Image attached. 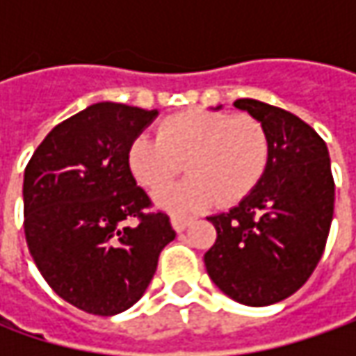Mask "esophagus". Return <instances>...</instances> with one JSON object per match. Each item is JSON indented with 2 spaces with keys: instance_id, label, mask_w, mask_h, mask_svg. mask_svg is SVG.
<instances>
[{
  "instance_id": "1",
  "label": "esophagus",
  "mask_w": 356,
  "mask_h": 356,
  "mask_svg": "<svg viewBox=\"0 0 356 356\" xmlns=\"http://www.w3.org/2000/svg\"><path fill=\"white\" fill-rule=\"evenodd\" d=\"M194 222V218L192 216H186V213H170V224L172 227L176 229V232H184L186 227L190 226Z\"/></svg>"
}]
</instances>
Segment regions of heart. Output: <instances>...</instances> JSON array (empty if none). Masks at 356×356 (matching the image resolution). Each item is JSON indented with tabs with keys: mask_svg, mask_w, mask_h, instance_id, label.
<instances>
[{
	"mask_svg": "<svg viewBox=\"0 0 356 356\" xmlns=\"http://www.w3.org/2000/svg\"><path fill=\"white\" fill-rule=\"evenodd\" d=\"M269 140L264 124L248 115L184 111L158 127V138L138 136L129 150V166L138 184L157 190L184 170L191 176L156 192V204L170 210H200L234 204L264 176Z\"/></svg>",
	"mask_w": 356,
	"mask_h": 356,
	"instance_id": "1",
	"label": "heart"
}]
</instances>
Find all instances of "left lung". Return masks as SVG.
Wrapping results in <instances>:
<instances>
[{
	"mask_svg": "<svg viewBox=\"0 0 356 356\" xmlns=\"http://www.w3.org/2000/svg\"><path fill=\"white\" fill-rule=\"evenodd\" d=\"M234 106L264 124L269 158L264 176L238 206L208 218L218 238L204 264L227 297L266 307L293 295L319 264L335 182L327 144L307 122L255 99H238Z\"/></svg>",
	"mask_w": 356,
	"mask_h": 356,
	"instance_id": "8db88e82",
	"label": "left lung"
}]
</instances>
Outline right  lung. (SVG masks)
I'll return each mask as SVG.
<instances>
[{"mask_svg":"<svg viewBox=\"0 0 356 356\" xmlns=\"http://www.w3.org/2000/svg\"><path fill=\"white\" fill-rule=\"evenodd\" d=\"M158 111L97 103L63 120L23 176L25 239L49 287L76 309L117 315L154 277L176 238L132 176L129 150Z\"/></svg>","mask_w":356,"mask_h":356,"instance_id":"1","label":"right lung"}]
</instances>
